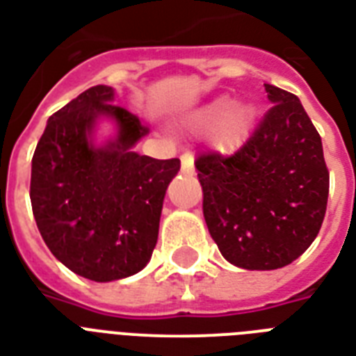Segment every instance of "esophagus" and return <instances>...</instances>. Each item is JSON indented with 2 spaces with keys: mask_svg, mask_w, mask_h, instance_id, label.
<instances>
[{
  "mask_svg": "<svg viewBox=\"0 0 356 356\" xmlns=\"http://www.w3.org/2000/svg\"><path fill=\"white\" fill-rule=\"evenodd\" d=\"M181 172L184 175H194V156H192V153H183V156H181Z\"/></svg>",
  "mask_w": 356,
  "mask_h": 356,
  "instance_id": "1",
  "label": "esophagus"
}]
</instances>
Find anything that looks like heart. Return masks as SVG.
<instances>
[{
  "instance_id": "heart-1",
  "label": "heart",
  "mask_w": 356,
  "mask_h": 356,
  "mask_svg": "<svg viewBox=\"0 0 356 356\" xmlns=\"http://www.w3.org/2000/svg\"><path fill=\"white\" fill-rule=\"evenodd\" d=\"M203 118L207 122L218 123L227 120V125L223 129L222 142L223 145H236L243 138V134L248 133L251 120H253V108L251 107H234V103L227 97H222L207 108L203 113Z\"/></svg>"
}]
</instances>
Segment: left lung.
Returning <instances> with one entry per match:
<instances>
[{
    "label": "left lung",
    "mask_w": 356,
    "mask_h": 356,
    "mask_svg": "<svg viewBox=\"0 0 356 356\" xmlns=\"http://www.w3.org/2000/svg\"><path fill=\"white\" fill-rule=\"evenodd\" d=\"M273 107L233 155L195 159L203 216L220 253L243 270H277L318 236L329 197L321 136L298 96L264 85Z\"/></svg>",
    "instance_id": "8db88e82"
}]
</instances>
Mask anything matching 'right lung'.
Instances as JSON below:
<instances>
[{"mask_svg":"<svg viewBox=\"0 0 356 356\" xmlns=\"http://www.w3.org/2000/svg\"><path fill=\"white\" fill-rule=\"evenodd\" d=\"M114 88L92 86L47 120L31 166L36 227L57 260L96 282L138 273L159 236L162 201L181 161H156L133 147L149 129L113 105ZM115 138L93 144L99 119Z\"/></svg>","mask_w":356,"mask_h":356,"instance_id":"1","label":"right lung"}]
</instances>
